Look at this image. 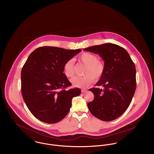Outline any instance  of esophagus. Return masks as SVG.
<instances>
[{"instance_id": "34e87169", "label": "esophagus", "mask_w": 154, "mask_h": 154, "mask_svg": "<svg viewBox=\"0 0 154 154\" xmlns=\"http://www.w3.org/2000/svg\"><path fill=\"white\" fill-rule=\"evenodd\" d=\"M87 91V90H86V89H81V92H82V93H85V92H86Z\"/></svg>"}]
</instances>
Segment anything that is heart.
Here are the masks:
<instances>
[{"label":"heart","mask_w":154,"mask_h":154,"mask_svg":"<svg viewBox=\"0 0 154 154\" xmlns=\"http://www.w3.org/2000/svg\"><path fill=\"white\" fill-rule=\"evenodd\" d=\"M78 60L86 65L83 76L75 77L71 79L73 87L85 88L91 84L94 80L100 79L105 72L104 64L98 60V57L92 53L85 52L78 57ZM63 69L67 77L71 78L75 74V61L72 59H68L64 64Z\"/></svg>","instance_id":"heart-1"}]
</instances>
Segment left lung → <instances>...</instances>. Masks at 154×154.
Returning <instances> with one entry per match:
<instances>
[{
  "instance_id": "1",
  "label": "left lung",
  "mask_w": 154,
  "mask_h": 154,
  "mask_svg": "<svg viewBox=\"0 0 154 154\" xmlns=\"http://www.w3.org/2000/svg\"><path fill=\"white\" fill-rule=\"evenodd\" d=\"M98 54L104 61L105 72L96 84L104 89L89 90L94 95L88 103L91 114L98 119L109 122L122 116L129 107L136 88V69L129 53L123 47L112 43L84 49Z\"/></svg>"
}]
</instances>
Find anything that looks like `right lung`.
Returning <instances> with one entry per match:
<instances>
[{
    "label": "right lung",
    "mask_w": 154,
    "mask_h": 154,
    "mask_svg": "<svg viewBox=\"0 0 154 154\" xmlns=\"http://www.w3.org/2000/svg\"><path fill=\"white\" fill-rule=\"evenodd\" d=\"M82 50L44 46L34 50L21 70V93L31 112L39 120L56 123L65 117L72 98L81 89L65 90L71 85L63 66Z\"/></svg>",
    "instance_id": "right-lung-1"
}]
</instances>
